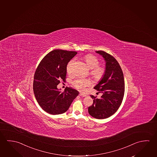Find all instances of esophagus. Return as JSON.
<instances>
[{"label":"esophagus","instance_id":"34e87169","mask_svg":"<svg viewBox=\"0 0 157 157\" xmlns=\"http://www.w3.org/2000/svg\"><path fill=\"white\" fill-rule=\"evenodd\" d=\"M80 96L81 97H86V94H85L84 93H80Z\"/></svg>","mask_w":157,"mask_h":157}]
</instances>
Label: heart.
<instances>
[{
  "instance_id": "heart-1",
  "label": "heart",
  "mask_w": 157,
  "mask_h": 157,
  "mask_svg": "<svg viewBox=\"0 0 157 157\" xmlns=\"http://www.w3.org/2000/svg\"><path fill=\"white\" fill-rule=\"evenodd\" d=\"M85 60L88 67L91 69L90 74L93 78L96 81L102 79L105 74V69L103 67L99 65V60L98 58L94 55H87L85 57ZM74 61V59L71 60L67 64V71L69 74L72 73V66ZM72 85L78 90H83L86 87L91 85V82L89 79L78 77L73 81Z\"/></svg>"
}]
</instances>
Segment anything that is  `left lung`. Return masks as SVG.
I'll return each mask as SVG.
<instances>
[{"instance_id":"obj_1","label":"left lung","mask_w":157,"mask_h":157,"mask_svg":"<svg viewBox=\"0 0 157 157\" xmlns=\"http://www.w3.org/2000/svg\"><path fill=\"white\" fill-rule=\"evenodd\" d=\"M96 52L101 55L106 62L105 74L95 90L102 93L100 99L90 95L93 104L88 107L90 115L97 119H105L117 111L122 104L124 95L123 73L120 64L112 56L103 51Z\"/></svg>"}]
</instances>
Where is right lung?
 <instances>
[{
  "instance_id": "right-lung-1",
  "label": "right lung",
  "mask_w": 157,
  "mask_h": 157,
  "mask_svg": "<svg viewBox=\"0 0 157 157\" xmlns=\"http://www.w3.org/2000/svg\"><path fill=\"white\" fill-rule=\"evenodd\" d=\"M75 51L55 50L40 62L34 76L33 90L42 109L51 115L62 114L70 106L79 92L70 87L64 92L57 88L60 80L65 81L67 67L77 54Z\"/></svg>"
}]
</instances>
